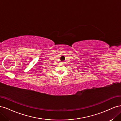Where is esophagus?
Instances as JSON below:
<instances>
[{"label": "esophagus", "mask_w": 121, "mask_h": 121, "mask_svg": "<svg viewBox=\"0 0 121 121\" xmlns=\"http://www.w3.org/2000/svg\"><path fill=\"white\" fill-rule=\"evenodd\" d=\"M62 63H63V64H64V63H65V62H62Z\"/></svg>", "instance_id": "esophagus-1"}]
</instances>
